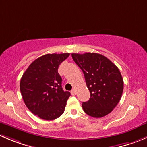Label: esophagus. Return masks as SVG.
<instances>
[{
    "instance_id": "34e87169",
    "label": "esophagus",
    "mask_w": 147,
    "mask_h": 147,
    "mask_svg": "<svg viewBox=\"0 0 147 147\" xmlns=\"http://www.w3.org/2000/svg\"><path fill=\"white\" fill-rule=\"evenodd\" d=\"M71 94H72V95H75V94H76V90H75V89H73V90H71Z\"/></svg>"
}]
</instances>
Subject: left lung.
Wrapping results in <instances>:
<instances>
[{"label": "left lung", "mask_w": 147, "mask_h": 147, "mask_svg": "<svg viewBox=\"0 0 147 147\" xmlns=\"http://www.w3.org/2000/svg\"><path fill=\"white\" fill-rule=\"evenodd\" d=\"M75 63L82 70L90 98L82 102L87 115L100 118L110 113L119 103L124 88L119 69L107 57L94 53H72Z\"/></svg>", "instance_id": "left-lung-1"}]
</instances>
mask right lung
Masks as SVG:
<instances>
[{
  "mask_svg": "<svg viewBox=\"0 0 147 147\" xmlns=\"http://www.w3.org/2000/svg\"><path fill=\"white\" fill-rule=\"evenodd\" d=\"M69 53L46 54L34 60L22 76L20 90L30 111L40 118L53 120L64 112L69 92L62 88L59 65Z\"/></svg>",
  "mask_w": 147,
  "mask_h": 147,
  "instance_id": "1",
  "label": "right lung"
}]
</instances>
